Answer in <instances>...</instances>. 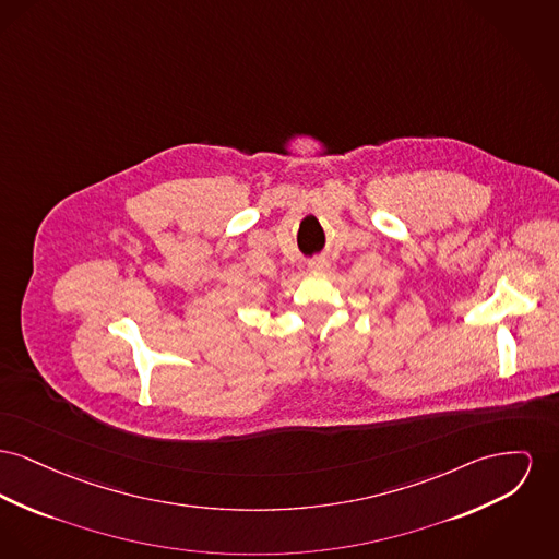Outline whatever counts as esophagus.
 Masks as SVG:
<instances>
[{
    "instance_id": "34e87169",
    "label": "esophagus",
    "mask_w": 559,
    "mask_h": 559,
    "mask_svg": "<svg viewBox=\"0 0 559 559\" xmlns=\"http://www.w3.org/2000/svg\"><path fill=\"white\" fill-rule=\"evenodd\" d=\"M328 260L325 258H314V260H310L308 262V267L312 270V272H323V270H328Z\"/></svg>"
}]
</instances>
